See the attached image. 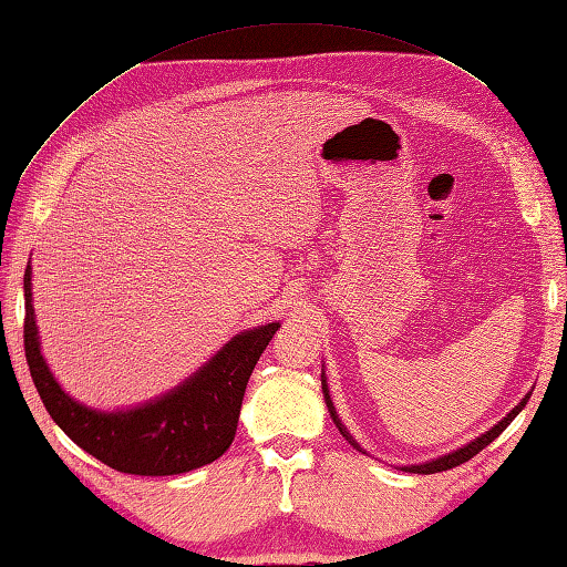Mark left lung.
Wrapping results in <instances>:
<instances>
[{"mask_svg":"<svg viewBox=\"0 0 567 567\" xmlns=\"http://www.w3.org/2000/svg\"><path fill=\"white\" fill-rule=\"evenodd\" d=\"M321 390H323V400H327V406H329V414H331V419H333V424L339 426V431L343 433V439L353 445L355 451H360L363 453V449H360L358 445V441L351 436V433H348V429L341 424V419H339V414H336V406H333V402H331V396H329V384H327V380H323V375H321ZM526 402H528V394L524 396V400L516 404L512 412L504 416L499 424H495L492 426L489 431H485L483 436H477L475 441H470L467 445H463V449H457V451H453V453H449V455H441V457H433V461H426V463H419V465H404L402 470L404 473H419V475H433V473H443V470H451V467H455V465H463V463H467L470 457L473 455H477L480 451L483 449H487V445L495 441L499 433L507 429L512 421H514V416L522 412V409L526 406Z\"/></svg>","mask_w":567,"mask_h":567,"instance_id":"left-lung-1","label":"left lung"}]
</instances>
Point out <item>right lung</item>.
<instances>
[{
	"mask_svg": "<svg viewBox=\"0 0 567 567\" xmlns=\"http://www.w3.org/2000/svg\"><path fill=\"white\" fill-rule=\"evenodd\" d=\"M31 295L27 265L23 348L48 414L82 451L128 475H179L224 455L236 436L250 372L280 329L275 321L238 333L175 390L124 412H100L72 400L53 378L41 353Z\"/></svg>",
	"mask_w": 567,
	"mask_h": 567,
	"instance_id": "1",
	"label": "right lung"
}]
</instances>
